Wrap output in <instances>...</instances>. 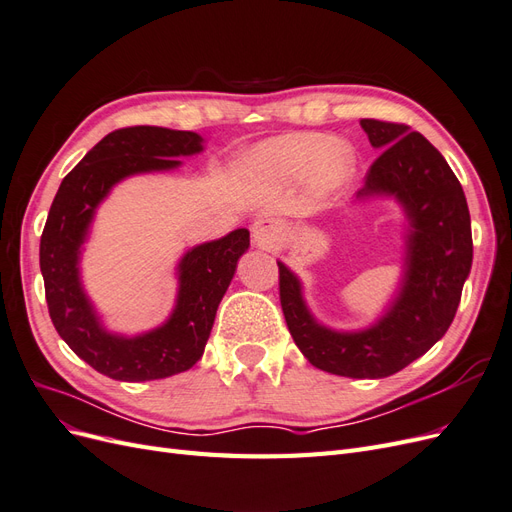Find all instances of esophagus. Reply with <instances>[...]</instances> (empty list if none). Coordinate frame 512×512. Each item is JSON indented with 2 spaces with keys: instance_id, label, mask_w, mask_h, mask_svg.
<instances>
[{
  "instance_id": "1",
  "label": "esophagus",
  "mask_w": 512,
  "mask_h": 512,
  "mask_svg": "<svg viewBox=\"0 0 512 512\" xmlns=\"http://www.w3.org/2000/svg\"><path fill=\"white\" fill-rule=\"evenodd\" d=\"M252 237L258 247H267L269 250V247H273L282 237L280 222L271 218V215H260L252 224Z\"/></svg>"
}]
</instances>
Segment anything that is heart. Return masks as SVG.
Masks as SVG:
<instances>
[{
	"label": "heart",
	"mask_w": 512,
	"mask_h": 512,
	"mask_svg": "<svg viewBox=\"0 0 512 512\" xmlns=\"http://www.w3.org/2000/svg\"><path fill=\"white\" fill-rule=\"evenodd\" d=\"M254 158L286 177H301L309 170L314 188L324 194L342 188L356 168V156L348 143L327 141L318 132H292L275 138L262 145Z\"/></svg>",
	"instance_id": "b5f03b06"
}]
</instances>
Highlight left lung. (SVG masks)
<instances>
[{
	"label": "left lung",
	"instance_id": "left-lung-1",
	"mask_svg": "<svg viewBox=\"0 0 512 512\" xmlns=\"http://www.w3.org/2000/svg\"><path fill=\"white\" fill-rule=\"evenodd\" d=\"M361 128L382 153L356 198L395 196L410 224L399 294L374 327L331 331L309 314L297 275L277 262L280 301L294 344L314 367L348 378H386L423 356L451 327L472 267V228L459 179L423 134L378 119H361Z\"/></svg>",
	"mask_w": 512,
	"mask_h": 512
}]
</instances>
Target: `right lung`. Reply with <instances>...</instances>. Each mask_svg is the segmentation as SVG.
Segmentation results:
<instances>
[{
    "instance_id": "obj_1",
    "label": "right lung",
    "mask_w": 512,
    "mask_h": 512,
    "mask_svg": "<svg viewBox=\"0 0 512 512\" xmlns=\"http://www.w3.org/2000/svg\"><path fill=\"white\" fill-rule=\"evenodd\" d=\"M203 151L196 132L158 126L121 128L106 134L61 181L40 239V271L46 303L59 337L100 374L123 380H160L188 371L205 352L215 312L250 247V230L196 245L179 262L173 314L149 333H108L87 299L79 275L81 245L98 205L115 183L138 173L170 170L181 156Z\"/></svg>"
}]
</instances>
